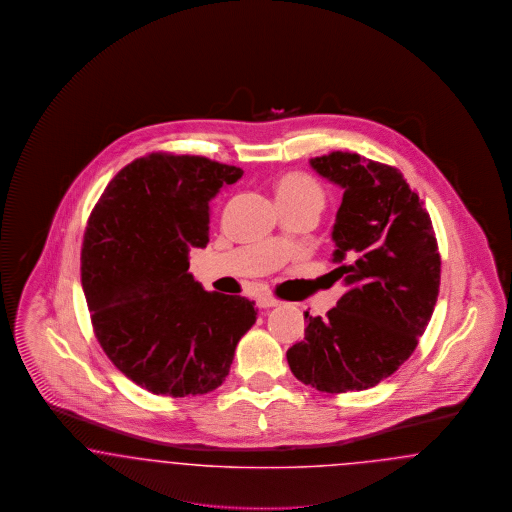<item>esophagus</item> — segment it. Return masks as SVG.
Instances as JSON below:
<instances>
[{
	"label": "esophagus",
	"mask_w": 512,
	"mask_h": 512,
	"mask_svg": "<svg viewBox=\"0 0 512 512\" xmlns=\"http://www.w3.org/2000/svg\"><path fill=\"white\" fill-rule=\"evenodd\" d=\"M280 301L276 299V297H272V295H259V299H257V305L261 307V309H270V307H276Z\"/></svg>",
	"instance_id": "1"
}]
</instances>
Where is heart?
<instances>
[{
  "instance_id": "1",
  "label": "heart",
  "mask_w": 512,
  "mask_h": 512,
  "mask_svg": "<svg viewBox=\"0 0 512 512\" xmlns=\"http://www.w3.org/2000/svg\"><path fill=\"white\" fill-rule=\"evenodd\" d=\"M278 203L305 205L315 211L324 207V190L317 180L305 172H288L276 182Z\"/></svg>"
}]
</instances>
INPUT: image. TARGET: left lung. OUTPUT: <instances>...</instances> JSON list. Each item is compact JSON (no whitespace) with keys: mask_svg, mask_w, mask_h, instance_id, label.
I'll return each mask as SVG.
<instances>
[{"mask_svg":"<svg viewBox=\"0 0 512 512\" xmlns=\"http://www.w3.org/2000/svg\"><path fill=\"white\" fill-rule=\"evenodd\" d=\"M311 167L343 188L332 272L345 293L326 318L305 313L288 349L293 376L326 393L374 388L413 355L439 293L438 240L424 201L395 167L332 151Z\"/></svg>","mask_w":512,"mask_h":512,"instance_id":"left-lung-1","label":"left lung"}]
</instances>
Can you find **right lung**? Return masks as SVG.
<instances>
[{
	"instance_id": "1",
	"label": "right lung",
	"mask_w": 512,
	"mask_h": 512,
	"mask_svg": "<svg viewBox=\"0 0 512 512\" xmlns=\"http://www.w3.org/2000/svg\"><path fill=\"white\" fill-rule=\"evenodd\" d=\"M244 171L199 155L149 153L99 197L80 253L94 334L111 363L155 395L217 390L255 324V301L205 292L188 251L209 244V203Z\"/></svg>"
}]
</instances>
